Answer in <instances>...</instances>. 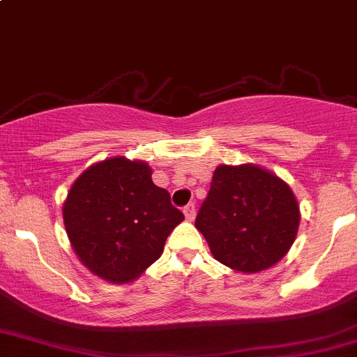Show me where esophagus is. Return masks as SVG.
Instances as JSON below:
<instances>
[{"label": "esophagus", "instance_id": "1", "mask_svg": "<svg viewBox=\"0 0 357 357\" xmlns=\"http://www.w3.org/2000/svg\"><path fill=\"white\" fill-rule=\"evenodd\" d=\"M184 215H185V219H188V220L195 219L196 208H195V205H192V203H189V205L184 206Z\"/></svg>", "mask_w": 357, "mask_h": 357}]
</instances>
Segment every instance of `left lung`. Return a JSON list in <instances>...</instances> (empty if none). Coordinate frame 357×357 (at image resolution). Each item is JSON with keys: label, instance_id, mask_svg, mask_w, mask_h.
Wrapping results in <instances>:
<instances>
[{"label": "left lung", "instance_id": "obj_1", "mask_svg": "<svg viewBox=\"0 0 357 357\" xmlns=\"http://www.w3.org/2000/svg\"><path fill=\"white\" fill-rule=\"evenodd\" d=\"M300 206L289 185L256 165L217 166L196 227L219 263L256 273L282 259L296 238Z\"/></svg>", "mask_w": 357, "mask_h": 357}]
</instances>
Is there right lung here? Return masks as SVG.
<instances>
[{"instance_id":"obj_1","label":"right lung","mask_w":357,"mask_h":357,"mask_svg":"<svg viewBox=\"0 0 357 357\" xmlns=\"http://www.w3.org/2000/svg\"><path fill=\"white\" fill-rule=\"evenodd\" d=\"M63 219L82 264L103 280L128 284L161 257L184 213L152 182L147 162L119 155L89 166L73 182Z\"/></svg>"}]
</instances>
